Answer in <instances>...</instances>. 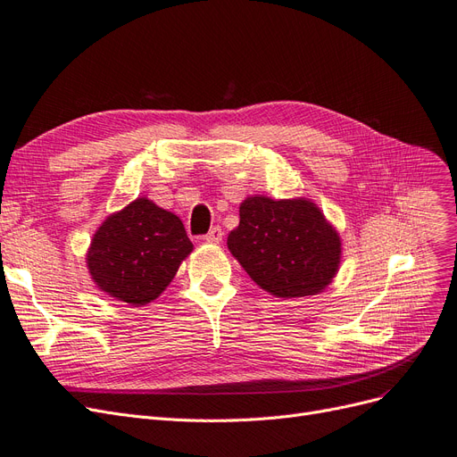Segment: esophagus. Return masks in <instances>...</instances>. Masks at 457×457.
Masks as SVG:
<instances>
[{
    "mask_svg": "<svg viewBox=\"0 0 457 457\" xmlns=\"http://www.w3.org/2000/svg\"><path fill=\"white\" fill-rule=\"evenodd\" d=\"M204 240L210 242V244H219L223 240V228L221 227H213L206 236H204Z\"/></svg>",
    "mask_w": 457,
    "mask_h": 457,
    "instance_id": "34e87169",
    "label": "esophagus"
}]
</instances>
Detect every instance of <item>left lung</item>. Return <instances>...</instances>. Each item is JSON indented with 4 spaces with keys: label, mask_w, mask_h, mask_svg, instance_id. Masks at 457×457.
<instances>
[{
    "label": "left lung",
    "mask_w": 457,
    "mask_h": 457,
    "mask_svg": "<svg viewBox=\"0 0 457 457\" xmlns=\"http://www.w3.org/2000/svg\"><path fill=\"white\" fill-rule=\"evenodd\" d=\"M227 244L251 279L281 298L320 293L340 262L337 230L308 200H244Z\"/></svg>",
    "instance_id": "1"
}]
</instances>
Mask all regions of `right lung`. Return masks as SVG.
Listing matches in <instances>:
<instances>
[{"mask_svg":"<svg viewBox=\"0 0 457 457\" xmlns=\"http://www.w3.org/2000/svg\"><path fill=\"white\" fill-rule=\"evenodd\" d=\"M191 251L178 215L137 198L94 234L87 262L102 291L139 306L168 287Z\"/></svg>","mask_w":457,"mask_h":457,"instance_id":"obj_1","label":"right lung"}]
</instances>
